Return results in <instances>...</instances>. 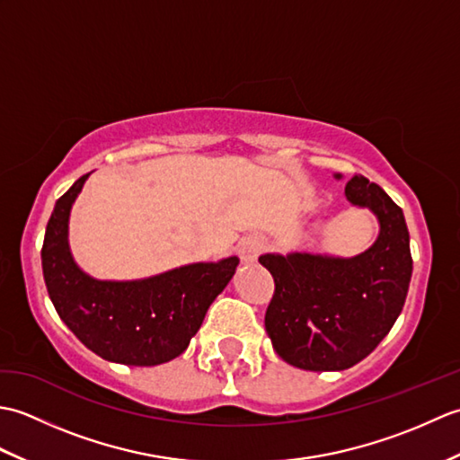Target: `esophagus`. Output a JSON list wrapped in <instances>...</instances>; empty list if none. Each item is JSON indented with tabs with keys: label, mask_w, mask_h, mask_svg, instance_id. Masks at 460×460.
I'll return each mask as SVG.
<instances>
[{
	"label": "esophagus",
	"mask_w": 460,
	"mask_h": 460,
	"mask_svg": "<svg viewBox=\"0 0 460 460\" xmlns=\"http://www.w3.org/2000/svg\"><path fill=\"white\" fill-rule=\"evenodd\" d=\"M262 249H265V243L261 237H245L239 243V252L245 262H255Z\"/></svg>",
	"instance_id": "esophagus-1"
}]
</instances>
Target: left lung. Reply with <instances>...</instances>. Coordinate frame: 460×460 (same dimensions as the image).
Wrapping results in <instances>:
<instances>
[{
	"mask_svg": "<svg viewBox=\"0 0 460 460\" xmlns=\"http://www.w3.org/2000/svg\"><path fill=\"white\" fill-rule=\"evenodd\" d=\"M344 193L377 217L379 235L369 249L348 259L320 252L259 257L275 279L267 334L277 354L300 369L356 366L387 336L407 298L413 261L402 208L364 175H354Z\"/></svg>",
	"mask_w": 460,
	"mask_h": 460,
	"instance_id": "1",
	"label": "left lung"
}]
</instances>
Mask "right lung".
Returning <instances> with one entry per match:
<instances>
[{"mask_svg":"<svg viewBox=\"0 0 460 460\" xmlns=\"http://www.w3.org/2000/svg\"><path fill=\"white\" fill-rule=\"evenodd\" d=\"M89 175L57 199L47 223L41 262L49 296L66 328L96 356L124 366L165 364L190 346L239 259L191 262L140 280L86 275L68 247V217Z\"/></svg>","mask_w":460,"mask_h":460,"instance_id":"add662e5","label":"right lung"}]
</instances>
